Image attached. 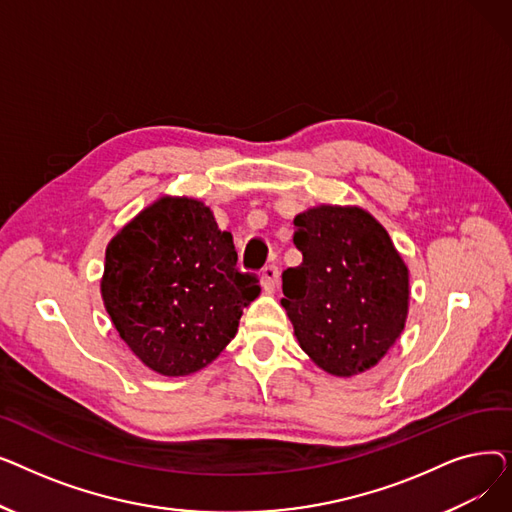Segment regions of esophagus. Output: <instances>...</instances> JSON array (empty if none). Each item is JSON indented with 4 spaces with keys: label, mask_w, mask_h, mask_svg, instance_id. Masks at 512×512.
<instances>
[{
    "label": "esophagus",
    "mask_w": 512,
    "mask_h": 512,
    "mask_svg": "<svg viewBox=\"0 0 512 512\" xmlns=\"http://www.w3.org/2000/svg\"><path fill=\"white\" fill-rule=\"evenodd\" d=\"M278 284V267L276 265H265L261 270V288L265 292H274Z\"/></svg>",
    "instance_id": "34e87169"
}]
</instances>
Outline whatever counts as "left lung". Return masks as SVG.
Segmentation results:
<instances>
[{"mask_svg":"<svg viewBox=\"0 0 512 512\" xmlns=\"http://www.w3.org/2000/svg\"><path fill=\"white\" fill-rule=\"evenodd\" d=\"M303 263L282 274V307L309 359L336 378L378 365L407 324L409 267L388 230L359 205L294 218Z\"/></svg>","mask_w":512,"mask_h":512,"instance_id":"1","label":"left lung"}]
</instances>
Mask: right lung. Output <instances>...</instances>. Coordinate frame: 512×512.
<instances>
[{
	"mask_svg": "<svg viewBox=\"0 0 512 512\" xmlns=\"http://www.w3.org/2000/svg\"><path fill=\"white\" fill-rule=\"evenodd\" d=\"M230 232L199 199L164 195L107 242L101 299L145 367L191 375L230 344L257 278L236 270Z\"/></svg>",
	"mask_w": 512,
	"mask_h": 512,
	"instance_id": "obj_1",
	"label": "right lung"
}]
</instances>
